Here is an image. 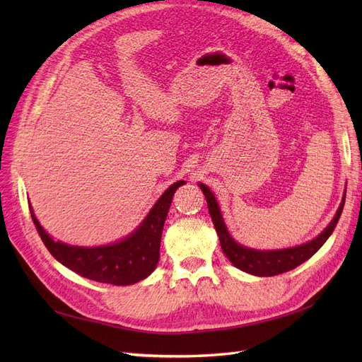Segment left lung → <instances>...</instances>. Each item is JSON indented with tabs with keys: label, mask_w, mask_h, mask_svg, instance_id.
<instances>
[{
	"label": "left lung",
	"mask_w": 362,
	"mask_h": 362,
	"mask_svg": "<svg viewBox=\"0 0 362 362\" xmlns=\"http://www.w3.org/2000/svg\"><path fill=\"white\" fill-rule=\"evenodd\" d=\"M199 187L205 194L208 211H210L211 221L214 223L218 240H221V246H222L223 254L228 257V259L231 261L235 267H238L240 270H243L246 273H250V275H255V276H275V275H279V273H286L288 270H293L294 267L300 266L302 262H305L306 259H310L332 234V231L338 223V218L343 213V206H344V201H346V196H344L335 217L332 218V222L326 226V229L319 237H315L314 240H311V242L300 245V246H296V247H290V249L262 252V250H255V249L240 246L238 243L234 242L233 237L229 235V233L226 231V226L223 223L221 210H218L213 193L210 192V189L205 187L204 184H199Z\"/></svg>",
	"instance_id": "1"
}]
</instances>
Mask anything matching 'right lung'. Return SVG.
I'll use <instances>...</instances> for the list:
<instances>
[{"instance_id":"right-lung-1","label":"right lung","mask_w":362,"mask_h":362,"mask_svg":"<svg viewBox=\"0 0 362 362\" xmlns=\"http://www.w3.org/2000/svg\"><path fill=\"white\" fill-rule=\"evenodd\" d=\"M184 181L172 184L152 208L137 231L122 242L103 247H76L54 240L43 231L37 218L30 213L43 245L49 254L78 275L113 286H131L154 272L160 258L161 234L173 193Z\"/></svg>"}]
</instances>
